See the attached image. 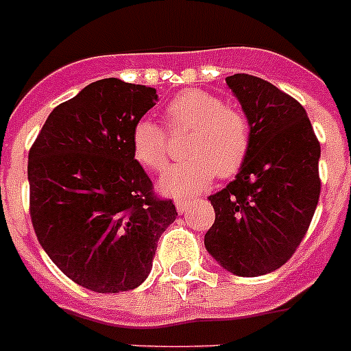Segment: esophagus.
Wrapping results in <instances>:
<instances>
[{
    "instance_id": "esophagus-1",
    "label": "esophagus",
    "mask_w": 351,
    "mask_h": 351,
    "mask_svg": "<svg viewBox=\"0 0 351 351\" xmlns=\"http://www.w3.org/2000/svg\"><path fill=\"white\" fill-rule=\"evenodd\" d=\"M193 204H195V202H193V200H176V207H178L179 214H182V212L188 210V208L191 207Z\"/></svg>"
}]
</instances>
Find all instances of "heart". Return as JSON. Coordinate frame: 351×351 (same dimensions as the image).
<instances>
[{
    "mask_svg": "<svg viewBox=\"0 0 351 351\" xmlns=\"http://www.w3.org/2000/svg\"><path fill=\"white\" fill-rule=\"evenodd\" d=\"M170 132L189 130L184 162L170 167L160 179V189L172 197H188L207 188L215 178H233L245 165L252 143L247 117L224 104L223 99L198 88L173 95L163 111ZM134 158L151 172L165 169L169 160L167 134L149 118H141L130 132Z\"/></svg>",
    "mask_w": 351,
    "mask_h": 351,
    "instance_id": "b5f03b06",
    "label": "heart"
}]
</instances>
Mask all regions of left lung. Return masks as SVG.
Wrapping results in <instances>:
<instances>
[{
    "instance_id": "obj_1",
    "label": "left lung",
    "mask_w": 351,
    "mask_h": 351,
    "mask_svg": "<svg viewBox=\"0 0 351 351\" xmlns=\"http://www.w3.org/2000/svg\"><path fill=\"white\" fill-rule=\"evenodd\" d=\"M252 130L245 165L210 195L215 221L205 247L239 276L275 271L304 239L318 197L320 143L303 106L266 80L228 76Z\"/></svg>"
}]
</instances>
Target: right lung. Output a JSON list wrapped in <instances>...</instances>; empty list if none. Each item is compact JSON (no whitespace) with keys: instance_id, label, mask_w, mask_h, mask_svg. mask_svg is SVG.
Returning a JSON list of instances; mask_svg holds the SVG:
<instances>
[{"instance_id":"obj_1","label":"right lung","mask_w":351,"mask_h":351,"mask_svg":"<svg viewBox=\"0 0 351 351\" xmlns=\"http://www.w3.org/2000/svg\"><path fill=\"white\" fill-rule=\"evenodd\" d=\"M158 99L106 78L50 112L29 149V214L60 271L102 294L147 278L158 240L178 217L134 158L130 132Z\"/></svg>"}]
</instances>
